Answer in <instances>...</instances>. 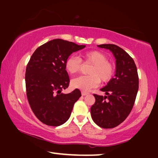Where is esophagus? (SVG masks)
Masks as SVG:
<instances>
[{
	"instance_id": "34e87169",
	"label": "esophagus",
	"mask_w": 158,
	"mask_h": 158,
	"mask_svg": "<svg viewBox=\"0 0 158 158\" xmlns=\"http://www.w3.org/2000/svg\"><path fill=\"white\" fill-rule=\"evenodd\" d=\"M81 94H82V96H86L87 94H88V92H81Z\"/></svg>"
}]
</instances>
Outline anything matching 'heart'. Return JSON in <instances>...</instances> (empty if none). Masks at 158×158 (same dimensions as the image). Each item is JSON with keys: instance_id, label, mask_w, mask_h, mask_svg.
<instances>
[{"instance_id": "heart-1", "label": "heart", "mask_w": 158, "mask_h": 158, "mask_svg": "<svg viewBox=\"0 0 158 158\" xmlns=\"http://www.w3.org/2000/svg\"><path fill=\"white\" fill-rule=\"evenodd\" d=\"M82 62L92 64L88 71V76H81L73 78L71 85L75 89L87 92L99 84L109 82L114 76L115 65L111 60H107L106 53L100 51H89L82 52L80 58L71 55L65 61V69L68 73L74 74L81 71Z\"/></svg>"}]
</instances>
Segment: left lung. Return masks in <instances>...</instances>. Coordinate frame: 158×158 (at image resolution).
I'll return each instance as SVG.
<instances>
[{
  "instance_id": "8db88e82",
  "label": "left lung",
  "mask_w": 158,
  "mask_h": 158,
  "mask_svg": "<svg viewBox=\"0 0 158 158\" xmlns=\"http://www.w3.org/2000/svg\"><path fill=\"white\" fill-rule=\"evenodd\" d=\"M98 46L112 52L117 69L114 77L101 89L106 96L94 94L96 101L91 107V115L96 125L103 128H113L131 113L139 89V77L133 59L123 49L114 44Z\"/></svg>"
}]
</instances>
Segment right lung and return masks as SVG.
Instances as JSON below:
<instances>
[{"label":"right lung","instance_id":"1","mask_svg":"<svg viewBox=\"0 0 158 158\" xmlns=\"http://www.w3.org/2000/svg\"><path fill=\"white\" fill-rule=\"evenodd\" d=\"M85 47L56 39L38 47L27 63L25 76L27 101L36 117L47 126L64 123L81 96L78 89L66 94L62 91L70 82L66 60L72 52Z\"/></svg>","mask_w":158,"mask_h":158}]
</instances>
